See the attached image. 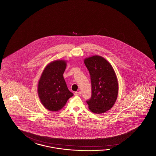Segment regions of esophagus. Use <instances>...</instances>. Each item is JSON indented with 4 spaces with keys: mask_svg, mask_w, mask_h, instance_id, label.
Here are the masks:
<instances>
[{
    "mask_svg": "<svg viewBox=\"0 0 156 156\" xmlns=\"http://www.w3.org/2000/svg\"><path fill=\"white\" fill-rule=\"evenodd\" d=\"M82 93V92L80 91H76L74 92V95L76 96H79V95H80Z\"/></svg>",
    "mask_w": 156,
    "mask_h": 156,
    "instance_id": "1",
    "label": "esophagus"
}]
</instances>
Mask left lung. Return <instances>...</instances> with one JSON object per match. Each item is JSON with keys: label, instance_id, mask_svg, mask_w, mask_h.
<instances>
[{"label": "left lung", "instance_id": "left-lung-1", "mask_svg": "<svg viewBox=\"0 0 156 156\" xmlns=\"http://www.w3.org/2000/svg\"><path fill=\"white\" fill-rule=\"evenodd\" d=\"M90 75L91 96L86 100L90 110L103 113L115 105L118 94V82L115 71L104 58L94 56L84 60Z\"/></svg>", "mask_w": 156, "mask_h": 156}]
</instances>
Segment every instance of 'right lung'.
<instances>
[{"mask_svg":"<svg viewBox=\"0 0 156 156\" xmlns=\"http://www.w3.org/2000/svg\"><path fill=\"white\" fill-rule=\"evenodd\" d=\"M66 67L65 61H54L46 66L39 80V96L43 105L50 111L60 110L73 96L63 76Z\"/></svg>","mask_w":156,"mask_h":156,"instance_id":"obj_1","label":"right lung"}]
</instances>
